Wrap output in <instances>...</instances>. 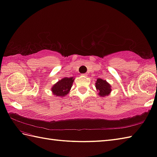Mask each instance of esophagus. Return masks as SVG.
Listing matches in <instances>:
<instances>
[{"mask_svg": "<svg viewBox=\"0 0 157 157\" xmlns=\"http://www.w3.org/2000/svg\"><path fill=\"white\" fill-rule=\"evenodd\" d=\"M87 75H88L87 73H84V74H82V75H83V76H87Z\"/></svg>", "mask_w": 157, "mask_h": 157, "instance_id": "34e87169", "label": "esophagus"}]
</instances>
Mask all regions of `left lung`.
I'll use <instances>...</instances> for the list:
<instances>
[{"instance_id": "8db88e82", "label": "left lung", "mask_w": 157, "mask_h": 157, "mask_svg": "<svg viewBox=\"0 0 157 157\" xmlns=\"http://www.w3.org/2000/svg\"><path fill=\"white\" fill-rule=\"evenodd\" d=\"M95 87L99 91V95H100L101 97H104L106 95L108 96L111 91V86L105 80H102L101 78L97 79Z\"/></svg>"}]
</instances>
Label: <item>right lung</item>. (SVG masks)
Masks as SVG:
<instances>
[{
	"label": "right lung",
	"mask_w": 157,
	"mask_h": 157,
	"mask_svg": "<svg viewBox=\"0 0 157 157\" xmlns=\"http://www.w3.org/2000/svg\"><path fill=\"white\" fill-rule=\"evenodd\" d=\"M73 78H67L65 77L60 80L57 82L56 85L53 86L52 91L53 94L56 96L63 97L68 94L71 89L72 82H74Z\"/></svg>",
	"instance_id": "add662e5"
}]
</instances>
